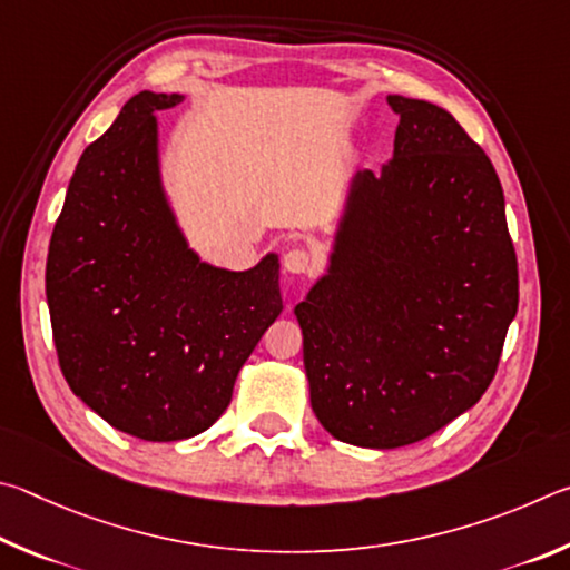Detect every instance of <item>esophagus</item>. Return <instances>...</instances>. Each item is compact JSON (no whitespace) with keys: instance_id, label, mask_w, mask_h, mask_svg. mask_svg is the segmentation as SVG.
<instances>
[{"instance_id":"obj_1","label":"esophagus","mask_w":570,"mask_h":570,"mask_svg":"<svg viewBox=\"0 0 570 570\" xmlns=\"http://www.w3.org/2000/svg\"><path fill=\"white\" fill-rule=\"evenodd\" d=\"M283 265H285L287 273H295V275L311 273V269L315 267V257H313L311 249H305V247H291V249H287V253H285V257H283Z\"/></svg>"}]
</instances>
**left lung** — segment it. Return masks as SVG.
<instances>
[{
  "label": "left lung",
  "mask_w": 570,
  "mask_h": 570,
  "mask_svg": "<svg viewBox=\"0 0 570 570\" xmlns=\"http://www.w3.org/2000/svg\"><path fill=\"white\" fill-rule=\"evenodd\" d=\"M401 115L381 175L355 177L331 275L295 305L317 421L401 448L488 391L518 311V259L491 159L443 107Z\"/></svg>",
  "instance_id": "8db88e82"
}]
</instances>
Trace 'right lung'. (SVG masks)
Segmentation results:
<instances>
[{"label": "right lung", "instance_id": "1", "mask_svg": "<svg viewBox=\"0 0 570 570\" xmlns=\"http://www.w3.org/2000/svg\"><path fill=\"white\" fill-rule=\"evenodd\" d=\"M177 102L135 95L85 149L47 255L65 381L117 431L153 443L207 431L283 313L275 255L229 273L199 263L179 235L159 189L153 115Z\"/></svg>", "mask_w": 570, "mask_h": 570}]
</instances>
